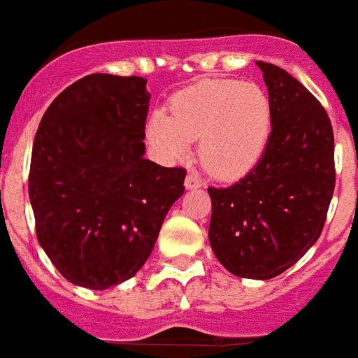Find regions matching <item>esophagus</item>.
I'll return each instance as SVG.
<instances>
[{"instance_id": "esophagus-1", "label": "esophagus", "mask_w": 358, "mask_h": 358, "mask_svg": "<svg viewBox=\"0 0 358 358\" xmlns=\"http://www.w3.org/2000/svg\"><path fill=\"white\" fill-rule=\"evenodd\" d=\"M203 184V178H201L197 173H189L185 176V187H187V189H195V187H201Z\"/></svg>"}]
</instances>
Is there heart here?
<instances>
[{
	"instance_id": "1",
	"label": "heart",
	"mask_w": 358,
	"mask_h": 358,
	"mask_svg": "<svg viewBox=\"0 0 358 358\" xmlns=\"http://www.w3.org/2000/svg\"><path fill=\"white\" fill-rule=\"evenodd\" d=\"M272 129V106L257 84L203 80L182 90L169 103V114L154 113L146 138L169 161L184 159L199 141L204 169L217 178H240L264 154Z\"/></svg>"
}]
</instances>
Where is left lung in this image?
I'll return each mask as SVG.
<instances>
[{
  "label": "left lung",
  "mask_w": 358,
  "mask_h": 358,
  "mask_svg": "<svg viewBox=\"0 0 358 358\" xmlns=\"http://www.w3.org/2000/svg\"><path fill=\"white\" fill-rule=\"evenodd\" d=\"M257 65L272 106L268 144L240 182L208 187V238L231 274L270 280L321 236L336 169L334 133L323 105L282 67Z\"/></svg>",
  "instance_id": "1"
}]
</instances>
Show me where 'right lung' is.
<instances>
[{"instance_id": "1", "label": "right lung", "mask_w": 358, "mask_h": 358, "mask_svg": "<svg viewBox=\"0 0 358 358\" xmlns=\"http://www.w3.org/2000/svg\"><path fill=\"white\" fill-rule=\"evenodd\" d=\"M148 101L143 76L95 73L41 120L27 178L35 233L75 285L101 291L135 276L184 195V167L144 159Z\"/></svg>"}]
</instances>
